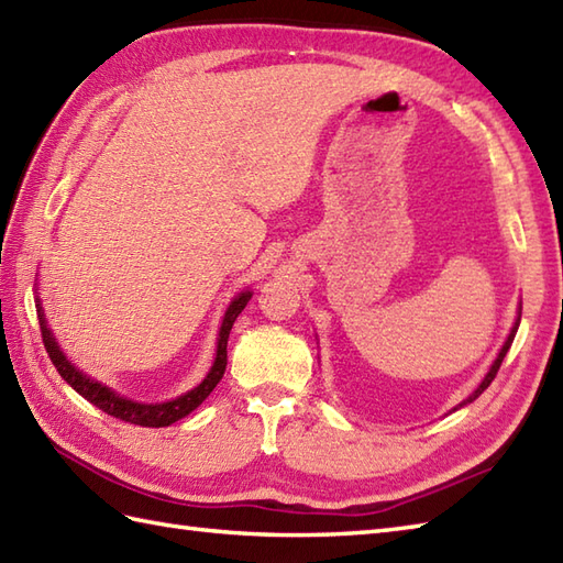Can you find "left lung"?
Returning a JSON list of instances; mask_svg holds the SVG:
<instances>
[{
	"label": "left lung",
	"instance_id": "obj_1",
	"mask_svg": "<svg viewBox=\"0 0 563 563\" xmlns=\"http://www.w3.org/2000/svg\"><path fill=\"white\" fill-rule=\"evenodd\" d=\"M518 323H520V317L516 319V325L511 329V333H508V338H506V343H504V347H501V352L499 355H496V360H494V364L489 367V372H487V376L482 378V384L473 390V396H470L467 400H463L459 408H463V405H467V402H473L475 398H479L482 396V390H485L492 382H494V376H496V372H499V367H501V362H504V357H506V352H508V347H511V343H514V338H516V331H518ZM459 408H453V410H459Z\"/></svg>",
	"mask_w": 563,
	"mask_h": 563
}]
</instances>
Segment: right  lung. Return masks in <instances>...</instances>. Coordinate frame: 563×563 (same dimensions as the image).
<instances>
[{"mask_svg":"<svg viewBox=\"0 0 563 563\" xmlns=\"http://www.w3.org/2000/svg\"><path fill=\"white\" fill-rule=\"evenodd\" d=\"M250 299H252V292L246 290V292H240L230 302L225 317H222L220 331H218L216 362H213L211 372L206 374L203 382L196 388L187 390L185 396H177L175 400H167V402L129 400L120 394H114L112 388L98 384L96 378H90L84 372H78L74 364L67 360V355H64V352L59 350L55 335H52V331L47 329L41 299H37L35 307H37V319H41V333H43V343H45L47 355H49L52 364L57 367L59 376L76 390L78 396H84L88 402H93L96 408L117 417V420H122V422H132V424H139V427H169L173 422L181 420V417H187L191 410L199 408V405L208 396H211V390L220 384V378H222V374H225V367H228V338H230V331H232V323H234V319L240 317L242 309L246 307Z\"/></svg>","mask_w":563,"mask_h":563,"instance_id":"1","label":"right lung"}]
</instances>
